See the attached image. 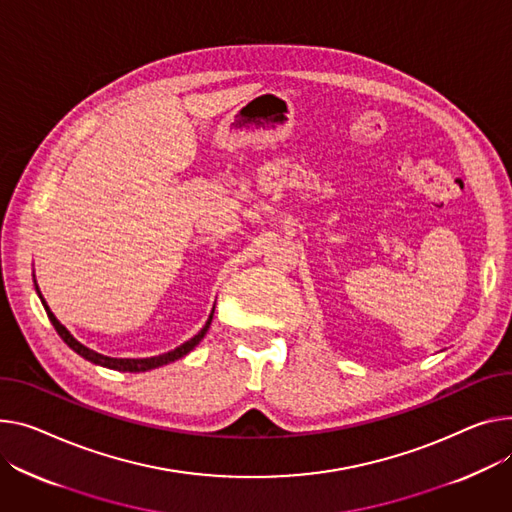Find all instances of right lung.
<instances>
[{"mask_svg":"<svg viewBox=\"0 0 512 512\" xmlns=\"http://www.w3.org/2000/svg\"><path fill=\"white\" fill-rule=\"evenodd\" d=\"M34 288H37V294H39V298H41V302H43V306H45V311H47V317H49V321L53 323V327H55V331L59 333V337L63 339V342L70 346L76 354H80L82 358H86L88 362H92V364H98V366H105V368H113V370H121V372H146V370H152V368H160V366H164V364H168V362H175V360H179V358H183V356H187L199 342L203 339V335L208 333V329H210V323H212V317H214V309H212V313H210V317H208V321H206V325H203L201 329H199V333L197 335H193L189 342H185V344H181L179 348H175V350H170V352H166V354H160V356H152V358H111V356H105V354H98V352H94V350H90V348H86L84 344H80L78 339L67 331L59 321H57V317L51 313V309H49V304L45 302V298H43V294H41V290H39V286H37V280H34Z\"/></svg>","mask_w":512,"mask_h":512,"instance_id":"right-lung-1","label":"right lung"}]
</instances>
